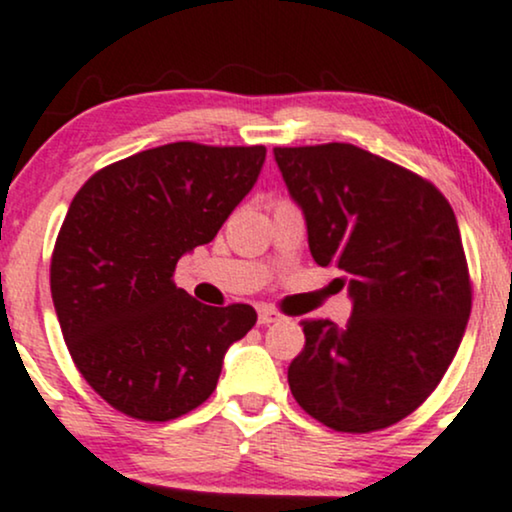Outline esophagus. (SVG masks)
<instances>
[{"label":"esophagus","mask_w":512,"mask_h":512,"mask_svg":"<svg viewBox=\"0 0 512 512\" xmlns=\"http://www.w3.org/2000/svg\"><path fill=\"white\" fill-rule=\"evenodd\" d=\"M257 320H260V325H272V322L284 320V315H281L276 308H272V305H260V310H257Z\"/></svg>","instance_id":"esophagus-1"}]
</instances>
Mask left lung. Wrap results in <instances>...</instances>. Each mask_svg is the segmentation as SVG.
<instances>
[{"instance_id": "1", "label": "left lung", "mask_w": 512, "mask_h": 512, "mask_svg": "<svg viewBox=\"0 0 512 512\" xmlns=\"http://www.w3.org/2000/svg\"><path fill=\"white\" fill-rule=\"evenodd\" d=\"M320 267L342 269L346 327L303 320L296 402L342 433L387 428L426 402L457 354L472 281L455 211L433 182L354 144L276 146Z\"/></svg>"}]
</instances>
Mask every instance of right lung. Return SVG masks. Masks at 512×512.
<instances>
[{
    "mask_svg": "<svg viewBox=\"0 0 512 512\" xmlns=\"http://www.w3.org/2000/svg\"><path fill=\"white\" fill-rule=\"evenodd\" d=\"M264 146L175 142L93 173L69 204L50 291L74 366L110 407L170 421L207 402L223 354L257 322L175 286V264L211 243L252 190Z\"/></svg>",
    "mask_w": 512,
    "mask_h": 512,
    "instance_id": "1",
    "label": "right lung"
}]
</instances>
